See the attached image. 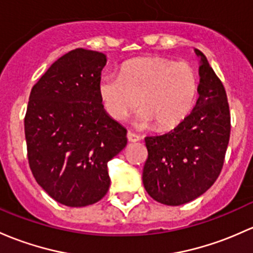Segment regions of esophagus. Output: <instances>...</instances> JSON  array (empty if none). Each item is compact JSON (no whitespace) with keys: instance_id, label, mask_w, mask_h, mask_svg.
<instances>
[{"instance_id":"1","label":"esophagus","mask_w":253,"mask_h":253,"mask_svg":"<svg viewBox=\"0 0 253 253\" xmlns=\"http://www.w3.org/2000/svg\"><path fill=\"white\" fill-rule=\"evenodd\" d=\"M127 140H128L129 143H135V142H138V140H139V135L133 133V132L128 131V132H127Z\"/></svg>"}]
</instances>
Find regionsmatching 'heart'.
<instances>
[{
    "instance_id": "b5f03b06",
    "label": "heart",
    "mask_w": 253,
    "mask_h": 253,
    "mask_svg": "<svg viewBox=\"0 0 253 253\" xmlns=\"http://www.w3.org/2000/svg\"><path fill=\"white\" fill-rule=\"evenodd\" d=\"M198 74L184 63L165 58H138L121 66L120 75L104 74L98 84L100 103L114 121H124L137 108L134 125L156 124L160 129L182 124L195 105Z\"/></svg>"
}]
</instances>
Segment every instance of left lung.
<instances>
[{
    "label": "left lung",
    "instance_id": "obj_1",
    "mask_svg": "<svg viewBox=\"0 0 253 253\" xmlns=\"http://www.w3.org/2000/svg\"><path fill=\"white\" fill-rule=\"evenodd\" d=\"M199 98L188 118L162 135L145 138L148 160L143 184L149 195L169 206L190 203L216 182L230 137L227 93L203 52Z\"/></svg>",
    "mask_w": 253,
    "mask_h": 253
}]
</instances>
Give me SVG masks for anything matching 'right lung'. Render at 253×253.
<instances>
[{
    "label": "right lung",
    "instance_id": "right-lung-1",
    "mask_svg": "<svg viewBox=\"0 0 253 253\" xmlns=\"http://www.w3.org/2000/svg\"><path fill=\"white\" fill-rule=\"evenodd\" d=\"M105 65L104 53L71 50L49 66L29 98L24 126L31 172L69 207L88 206L108 193V162L127 144L126 128L100 103Z\"/></svg>",
    "mask_w": 253,
    "mask_h": 253
}]
</instances>
